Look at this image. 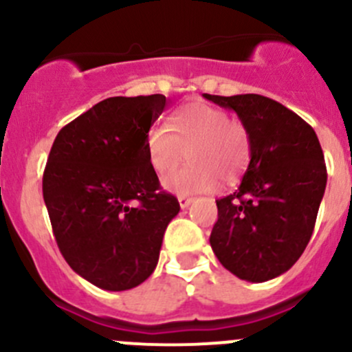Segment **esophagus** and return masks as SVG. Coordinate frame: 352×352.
Returning <instances> with one entry per match:
<instances>
[{"instance_id": "esophagus-1", "label": "esophagus", "mask_w": 352, "mask_h": 352, "mask_svg": "<svg viewBox=\"0 0 352 352\" xmlns=\"http://www.w3.org/2000/svg\"><path fill=\"white\" fill-rule=\"evenodd\" d=\"M190 202H192V197H187V196H179V204H180V208H182V209H186L187 206L190 204Z\"/></svg>"}]
</instances>
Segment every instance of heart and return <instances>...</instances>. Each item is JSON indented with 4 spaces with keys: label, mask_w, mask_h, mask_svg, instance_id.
I'll use <instances>...</instances> for the list:
<instances>
[{
    "label": "heart",
    "mask_w": 352,
    "mask_h": 352,
    "mask_svg": "<svg viewBox=\"0 0 352 352\" xmlns=\"http://www.w3.org/2000/svg\"><path fill=\"white\" fill-rule=\"evenodd\" d=\"M186 153L189 162L163 179L175 194H202L219 180L233 184L252 162V136L240 119L206 102L173 110L166 124H155L146 134L148 163L158 175L172 172Z\"/></svg>",
    "instance_id": "b5f03b06"
}]
</instances>
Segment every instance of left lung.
Segmentation results:
<instances>
[{"mask_svg":"<svg viewBox=\"0 0 352 352\" xmlns=\"http://www.w3.org/2000/svg\"><path fill=\"white\" fill-rule=\"evenodd\" d=\"M235 110L252 136V162L239 190L218 199L209 243L236 278L264 283L293 267L314 233L327 184L314 127L262 95H204Z\"/></svg>","mask_w":352,"mask_h":352,"instance_id":"left-lung-1","label":"left lung"}]
</instances>
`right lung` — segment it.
<instances>
[{"label": "right lung", "mask_w": 352, "mask_h": 352, "mask_svg": "<svg viewBox=\"0 0 352 352\" xmlns=\"http://www.w3.org/2000/svg\"><path fill=\"white\" fill-rule=\"evenodd\" d=\"M165 95L110 97L56 136L42 179L56 243L76 274L107 291L146 281L180 204L148 163Z\"/></svg>", "instance_id": "1"}]
</instances>
